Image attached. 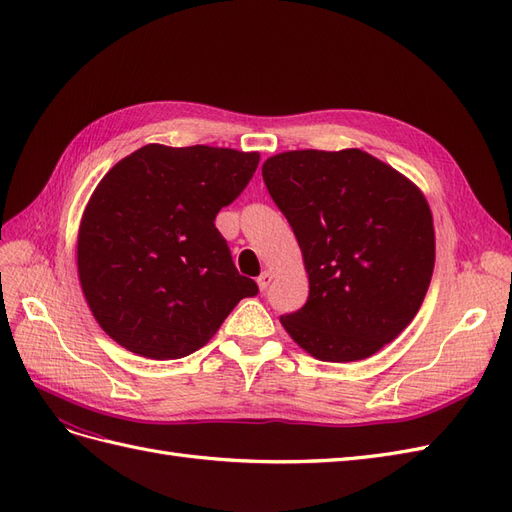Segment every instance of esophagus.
Instances as JSON below:
<instances>
[{
	"instance_id": "esophagus-1",
	"label": "esophagus",
	"mask_w": 512,
	"mask_h": 512,
	"mask_svg": "<svg viewBox=\"0 0 512 512\" xmlns=\"http://www.w3.org/2000/svg\"><path fill=\"white\" fill-rule=\"evenodd\" d=\"M271 280H273V273H271L269 269H265V271H262V273L256 277V284H258L260 290H267L269 284H271Z\"/></svg>"
}]
</instances>
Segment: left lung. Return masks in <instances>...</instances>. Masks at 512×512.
<instances>
[{"instance_id": "left-lung-1", "label": "left lung", "mask_w": 512, "mask_h": 512, "mask_svg": "<svg viewBox=\"0 0 512 512\" xmlns=\"http://www.w3.org/2000/svg\"><path fill=\"white\" fill-rule=\"evenodd\" d=\"M262 179L309 277L307 303L280 318L288 335L329 363L393 342L421 309L436 262L425 194L361 149L277 153Z\"/></svg>"}]
</instances>
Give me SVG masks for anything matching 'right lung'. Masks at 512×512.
Here are the masks:
<instances>
[{"label": "right lung", "instance_id": "right-lung-1", "mask_svg": "<svg viewBox=\"0 0 512 512\" xmlns=\"http://www.w3.org/2000/svg\"><path fill=\"white\" fill-rule=\"evenodd\" d=\"M258 162V151L151 143L102 177L83 211L76 267L91 314L119 346L181 359L258 292L215 228Z\"/></svg>", "mask_w": 512, "mask_h": 512}]
</instances>
